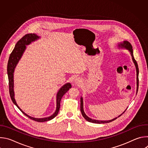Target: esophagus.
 Masks as SVG:
<instances>
[{"mask_svg": "<svg viewBox=\"0 0 148 148\" xmlns=\"http://www.w3.org/2000/svg\"><path fill=\"white\" fill-rule=\"evenodd\" d=\"M82 82V80L81 79L79 78V77H77L74 79V82L75 84H80L81 82Z\"/></svg>", "mask_w": 148, "mask_h": 148, "instance_id": "esophagus-1", "label": "esophagus"}]
</instances>
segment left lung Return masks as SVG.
I'll return each instance as SVG.
<instances>
[{"label": "left lung", "instance_id": "obj_1", "mask_svg": "<svg viewBox=\"0 0 148 148\" xmlns=\"http://www.w3.org/2000/svg\"><path fill=\"white\" fill-rule=\"evenodd\" d=\"M118 49H126L128 50L131 56H132V61L134 63V64L135 66V67H136V85H137V88H136V94L138 92V83H139V79H138V74H139V69H138V64H137V62L136 61V60H135L134 58V54H133V49H132V47L131 46V45L129 43V42L128 41H123V42H120L118 44ZM84 106H83V98L82 97H81V105H80V110H81V114H82V115L83 116V117L85 118L87 121L90 122H92V123H109V122H111L114 120H115L118 117H119L121 115H122L125 112V111L127 110V108H126L125 110V111L121 115H119L118 117H116L112 119H111V120H108V121H99V120H96V119H91L90 118V117H88L86 114V113L84 112Z\"/></svg>", "mask_w": 148, "mask_h": 148}]
</instances>
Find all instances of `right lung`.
I'll return each instance as SVG.
<instances>
[{"label":"right lung","mask_w":148,"mask_h":148,"mask_svg":"<svg viewBox=\"0 0 148 148\" xmlns=\"http://www.w3.org/2000/svg\"><path fill=\"white\" fill-rule=\"evenodd\" d=\"M40 38V36H38L37 34L34 33L31 34H26L25 36H23L22 38H21L19 41H17V43L16 44L15 47L11 53L9 59L8 63V75L9 78V93L10 95V98L12 99V102L13 103L16 105V106L22 111V112L30 118L32 120H34L37 122H43L50 121L54 118H55L57 115L58 114L60 107V101L62 98V97L69 90L70 88H71V84L68 82L65 84L64 86H62L60 89L58 90V91L56 95V111L53 114H52L51 116L46 117V118H34L32 116H29L27 114H26L25 112H23L22 109H21L18 105H17L15 98H14V72L15 68L18 64V62L20 58H22L26 49V46H28L30 45L32 42L35 41L37 40L38 39Z\"/></svg>","instance_id":"add662e5"}]
</instances>
